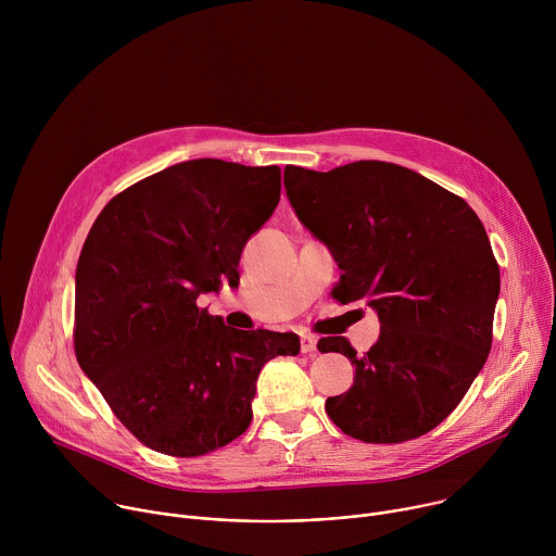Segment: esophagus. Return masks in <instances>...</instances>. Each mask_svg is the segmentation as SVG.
I'll use <instances>...</instances> for the list:
<instances>
[{
    "label": "esophagus",
    "instance_id": "obj_1",
    "mask_svg": "<svg viewBox=\"0 0 556 556\" xmlns=\"http://www.w3.org/2000/svg\"><path fill=\"white\" fill-rule=\"evenodd\" d=\"M316 352V339L309 334L301 337V354H314Z\"/></svg>",
    "mask_w": 556,
    "mask_h": 556
}]
</instances>
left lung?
<instances>
[{
  "instance_id": "left-lung-1",
  "label": "left lung",
  "mask_w": 556,
  "mask_h": 556,
  "mask_svg": "<svg viewBox=\"0 0 556 556\" xmlns=\"http://www.w3.org/2000/svg\"><path fill=\"white\" fill-rule=\"evenodd\" d=\"M301 224L343 270L332 296L378 312L367 354L343 337L319 341L356 367L354 384L326 401L332 422L371 444L435 429L464 399L493 343L500 266L475 211L429 178L393 163L332 172L283 169Z\"/></svg>"
}]
</instances>
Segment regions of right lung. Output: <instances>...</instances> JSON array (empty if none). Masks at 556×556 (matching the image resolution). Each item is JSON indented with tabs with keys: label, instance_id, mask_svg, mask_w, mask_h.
<instances>
[{
	"label": "right lung",
	"instance_id": "1",
	"mask_svg": "<svg viewBox=\"0 0 556 556\" xmlns=\"http://www.w3.org/2000/svg\"><path fill=\"white\" fill-rule=\"evenodd\" d=\"M281 198L279 167L200 157L157 172L97 217L76 264L74 352L114 416L149 448L198 457L253 420L262 367L299 337L230 330L198 305L240 283L249 237Z\"/></svg>",
	"mask_w": 556,
	"mask_h": 556
}]
</instances>
